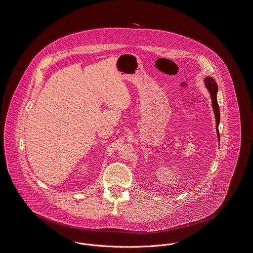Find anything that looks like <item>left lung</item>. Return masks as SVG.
Instances as JSON below:
<instances>
[{
  "instance_id": "obj_1",
  "label": "left lung",
  "mask_w": 253,
  "mask_h": 253,
  "mask_svg": "<svg viewBox=\"0 0 253 253\" xmlns=\"http://www.w3.org/2000/svg\"><path fill=\"white\" fill-rule=\"evenodd\" d=\"M204 84L205 86L207 87L208 91L210 92V96L212 99V106L214 109V114H215V118H216V129H217V134L219 137V107L217 101V92H218V85L216 84L215 80L211 77H206L204 79Z\"/></svg>"
}]
</instances>
